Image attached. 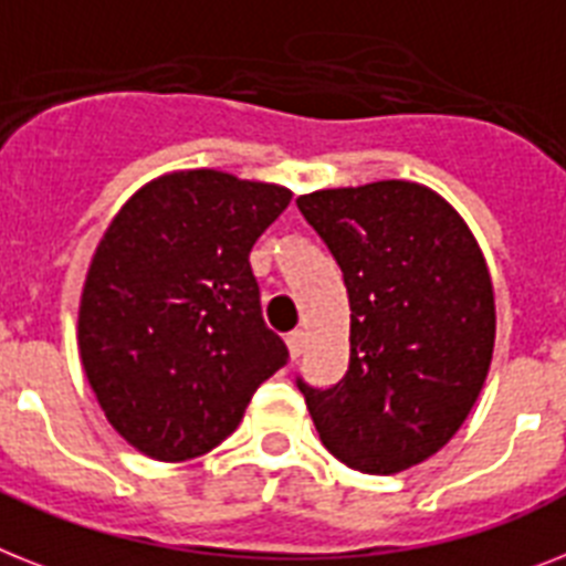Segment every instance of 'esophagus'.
<instances>
[{"mask_svg": "<svg viewBox=\"0 0 566 566\" xmlns=\"http://www.w3.org/2000/svg\"><path fill=\"white\" fill-rule=\"evenodd\" d=\"M287 350H291L293 359H298V356H302V350H305V334H302V331H293V334H287Z\"/></svg>", "mask_w": 566, "mask_h": 566, "instance_id": "obj_1", "label": "esophagus"}]
</instances>
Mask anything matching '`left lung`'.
Returning <instances> with one entry per match:
<instances>
[{"label": "left lung", "instance_id": "left-lung-1", "mask_svg": "<svg viewBox=\"0 0 566 566\" xmlns=\"http://www.w3.org/2000/svg\"><path fill=\"white\" fill-rule=\"evenodd\" d=\"M342 270L350 359L331 388L298 377L325 449L394 474L440 452L472 411L495 348V293L481 247L429 187L377 180L296 201Z\"/></svg>", "mask_w": 566, "mask_h": 566}]
</instances>
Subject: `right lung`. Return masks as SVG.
Returning a JSON list of instances; mask_svg holds the SVG:
<instances>
[{
    "instance_id": "right-lung-1",
    "label": "right lung",
    "mask_w": 566,
    "mask_h": 566,
    "mask_svg": "<svg viewBox=\"0 0 566 566\" xmlns=\"http://www.w3.org/2000/svg\"><path fill=\"white\" fill-rule=\"evenodd\" d=\"M291 189L187 169L137 189L99 239L80 298V359L114 431L178 463L239 429L287 365L250 250Z\"/></svg>"
}]
</instances>
